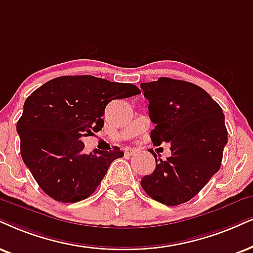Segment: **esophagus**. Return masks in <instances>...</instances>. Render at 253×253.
<instances>
[{
	"instance_id": "obj_1",
	"label": "esophagus",
	"mask_w": 253,
	"mask_h": 253,
	"mask_svg": "<svg viewBox=\"0 0 253 253\" xmlns=\"http://www.w3.org/2000/svg\"><path fill=\"white\" fill-rule=\"evenodd\" d=\"M124 153H125V155H133V154H135V153H136V149H134V148H125Z\"/></svg>"
}]
</instances>
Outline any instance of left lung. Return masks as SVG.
<instances>
[{"label": "left lung", "instance_id": "left-lung-1", "mask_svg": "<svg viewBox=\"0 0 253 253\" xmlns=\"http://www.w3.org/2000/svg\"><path fill=\"white\" fill-rule=\"evenodd\" d=\"M140 86L155 124L150 139L154 145L169 142L171 150L166 160L149 150L156 167L141 178V187L153 200L178 206L196 196L219 170L228 142L224 114L209 93L193 83L162 77Z\"/></svg>", "mask_w": 253, "mask_h": 253}]
</instances>
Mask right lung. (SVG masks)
<instances>
[{"instance_id":"right-lung-1","label":"right lung","mask_w":253,"mask_h":253,"mask_svg":"<svg viewBox=\"0 0 253 253\" xmlns=\"http://www.w3.org/2000/svg\"><path fill=\"white\" fill-rule=\"evenodd\" d=\"M140 93L135 85L86 75L51 79L29 95L16 129L22 159L44 193L62 203L94 193L124 152L113 147L85 154L82 137L101 129L110 101Z\"/></svg>"}]
</instances>
